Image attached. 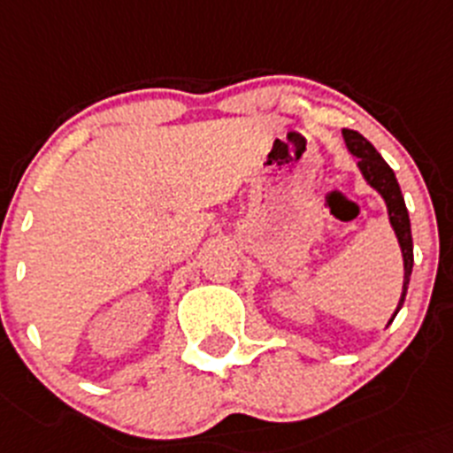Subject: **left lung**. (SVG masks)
Here are the masks:
<instances>
[{"label": "left lung", "instance_id": "obj_1", "mask_svg": "<svg viewBox=\"0 0 453 453\" xmlns=\"http://www.w3.org/2000/svg\"><path fill=\"white\" fill-rule=\"evenodd\" d=\"M342 136H344L346 150L357 158V167H360L366 183H369L371 188L384 198V203H387L388 221H391L393 232H395V236H398L400 250H403L404 281H403V295H400L398 308H395V312H393V317H395L400 308H403L404 297H407L409 279H411V270H413V239H411V221H409L407 205H404V196L403 192H400L398 179H395L393 169L387 165V160L375 151V147L371 145L362 134H357V131L344 129L342 131ZM393 317L388 319V324L393 322Z\"/></svg>", "mask_w": 453, "mask_h": 453}]
</instances>
